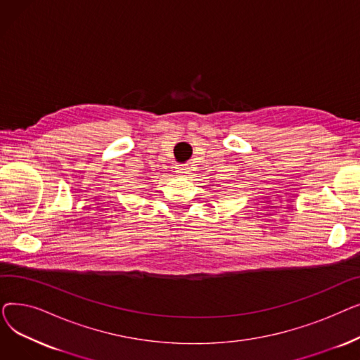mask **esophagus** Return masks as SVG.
I'll return each instance as SVG.
<instances>
[{"label": "esophagus", "instance_id": "obj_1", "mask_svg": "<svg viewBox=\"0 0 360 360\" xmlns=\"http://www.w3.org/2000/svg\"><path fill=\"white\" fill-rule=\"evenodd\" d=\"M175 169H176L175 172L181 176H185L186 174H190V166H188V165H176Z\"/></svg>", "mask_w": 360, "mask_h": 360}]
</instances>
